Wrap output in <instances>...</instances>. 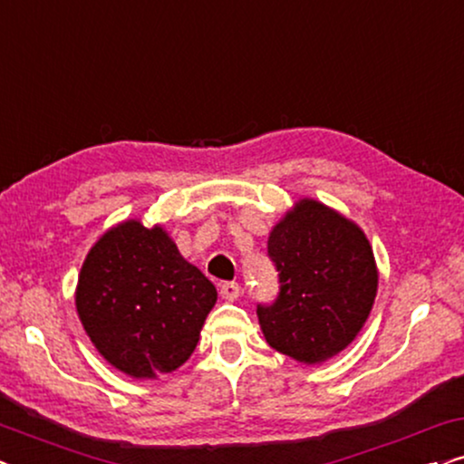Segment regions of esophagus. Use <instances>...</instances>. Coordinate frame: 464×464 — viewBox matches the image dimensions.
I'll use <instances>...</instances> for the list:
<instances>
[{
  "instance_id": "1",
  "label": "esophagus",
  "mask_w": 464,
  "mask_h": 464,
  "mask_svg": "<svg viewBox=\"0 0 464 464\" xmlns=\"http://www.w3.org/2000/svg\"><path fill=\"white\" fill-rule=\"evenodd\" d=\"M219 294L224 300H237L240 295V285L237 281H226L219 285Z\"/></svg>"
}]
</instances>
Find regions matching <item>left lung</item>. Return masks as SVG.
I'll return each instance as SVG.
<instances>
[{"label":"left lung","mask_w":464,"mask_h":464,"mask_svg":"<svg viewBox=\"0 0 464 464\" xmlns=\"http://www.w3.org/2000/svg\"><path fill=\"white\" fill-rule=\"evenodd\" d=\"M268 256L278 295L257 304L275 351L316 365L357 338L378 291V268L363 230L319 200L302 198L272 227Z\"/></svg>","instance_id":"obj_1"}]
</instances>
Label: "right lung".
I'll list each match as a JSON object with an SVG mask.
<instances>
[{
  "mask_svg": "<svg viewBox=\"0 0 464 464\" xmlns=\"http://www.w3.org/2000/svg\"><path fill=\"white\" fill-rule=\"evenodd\" d=\"M215 302V285L183 259L173 238L137 219L92 245L75 289L88 338L132 378H158L186 363Z\"/></svg>",
  "mask_w": 464,
  "mask_h": 464,
  "instance_id": "1",
  "label": "right lung"
}]
</instances>
